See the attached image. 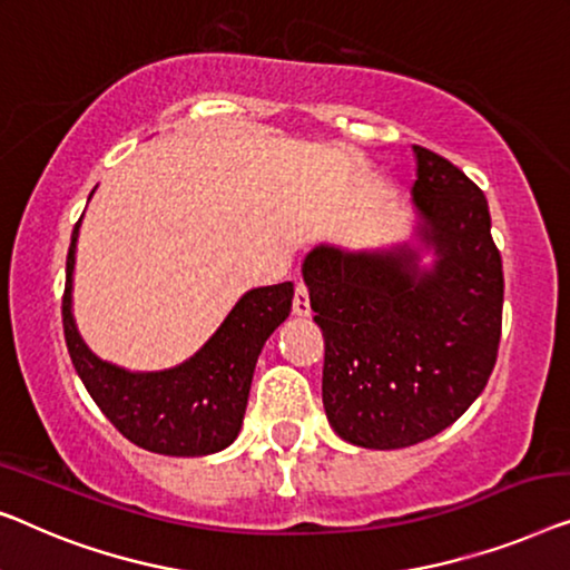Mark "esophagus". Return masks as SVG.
Segmentation results:
<instances>
[{"label": "esophagus", "mask_w": 570, "mask_h": 570, "mask_svg": "<svg viewBox=\"0 0 570 570\" xmlns=\"http://www.w3.org/2000/svg\"><path fill=\"white\" fill-rule=\"evenodd\" d=\"M296 317H309V292L304 284L294 286V304H292Z\"/></svg>", "instance_id": "34e87169"}]
</instances>
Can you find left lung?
<instances>
[{"mask_svg": "<svg viewBox=\"0 0 570 570\" xmlns=\"http://www.w3.org/2000/svg\"><path fill=\"white\" fill-rule=\"evenodd\" d=\"M413 151L419 235L434 247V268L407 245H320L302 266L325 338V415L366 449H403L452 426L499 356L503 266L483 190L436 151Z\"/></svg>", "mask_w": 570, "mask_h": 570, "instance_id": "left-lung-1", "label": "left lung"}]
</instances>
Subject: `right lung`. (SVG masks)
<instances>
[{
  "label": "right lung",
  "mask_w": 570,
  "mask_h": 570,
  "mask_svg": "<svg viewBox=\"0 0 570 570\" xmlns=\"http://www.w3.org/2000/svg\"><path fill=\"white\" fill-rule=\"evenodd\" d=\"M79 219L67 255L61 299L63 338L79 380L106 419L136 446L170 456H202L229 446L243 426L263 343L292 312V282L250 288L212 338L175 368L126 372L100 362L79 338L71 317V274Z\"/></svg>",
  "instance_id": "add662e5"
}]
</instances>
